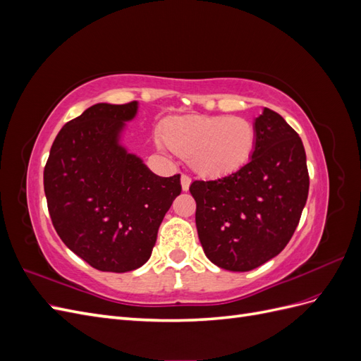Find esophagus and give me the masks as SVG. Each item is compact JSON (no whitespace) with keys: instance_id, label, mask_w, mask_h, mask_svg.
Masks as SVG:
<instances>
[{"instance_id":"34e87169","label":"esophagus","mask_w":361,"mask_h":361,"mask_svg":"<svg viewBox=\"0 0 361 361\" xmlns=\"http://www.w3.org/2000/svg\"><path fill=\"white\" fill-rule=\"evenodd\" d=\"M180 183H182V190L183 191H188L190 190V185H191V178L187 176V174H182V176H180Z\"/></svg>"}]
</instances>
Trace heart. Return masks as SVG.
Wrapping results in <instances>:
<instances>
[{"mask_svg":"<svg viewBox=\"0 0 361 361\" xmlns=\"http://www.w3.org/2000/svg\"><path fill=\"white\" fill-rule=\"evenodd\" d=\"M162 137L174 154L188 159L204 178H223L245 167L257 145L255 125L243 117L185 116L164 125Z\"/></svg>","mask_w":361,"mask_h":361,"instance_id":"1","label":"heart"}]
</instances>
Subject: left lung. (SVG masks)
<instances>
[{
	"label": "left lung",
	"instance_id": "1",
	"mask_svg": "<svg viewBox=\"0 0 361 361\" xmlns=\"http://www.w3.org/2000/svg\"><path fill=\"white\" fill-rule=\"evenodd\" d=\"M253 125L257 145L245 167L216 180H194L190 187L206 257L236 272L264 265L286 247L309 194L300 135L269 108Z\"/></svg>",
	"mask_w": 361,
	"mask_h": 361
}]
</instances>
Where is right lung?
<instances>
[{"mask_svg": "<svg viewBox=\"0 0 361 361\" xmlns=\"http://www.w3.org/2000/svg\"><path fill=\"white\" fill-rule=\"evenodd\" d=\"M138 102L96 104L64 125L43 171V188L61 241L93 268L143 267L158 228L182 191L180 174L161 178L123 146Z\"/></svg>", "mask_w": 361, "mask_h": 361, "instance_id": "obj_1", "label": "right lung"}]
</instances>
